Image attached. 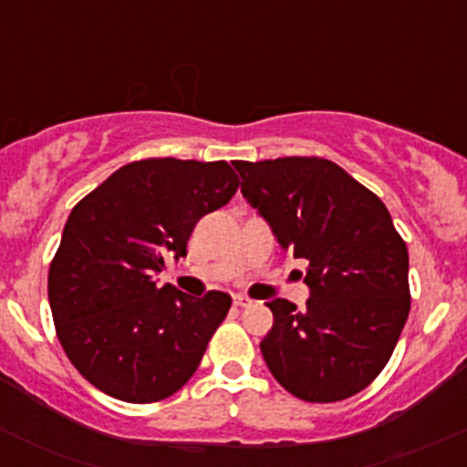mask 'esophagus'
<instances>
[{"instance_id":"esophagus-1","label":"esophagus","mask_w":467,"mask_h":467,"mask_svg":"<svg viewBox=\"0 0 467 467\" xmlns=\"http://www.w3.org/2000/svg\"><path fill=\"white\" fill-rule=\"evenodd\" d=\"M234 305H237V307H251L253 300L246 298V296H234Z\"/></svg>"}]
</instances>
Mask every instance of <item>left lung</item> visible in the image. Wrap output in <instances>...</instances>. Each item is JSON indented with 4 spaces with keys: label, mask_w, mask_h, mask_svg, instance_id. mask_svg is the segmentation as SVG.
Segmentation results:
<instances>
[{
    "label": "left lung",
    "mask_w": 467,
    "mask_h": 467,
    "mask_svg": "<svg viewBox=\"0 0 467 467\" xmlns=\"http://www.w3.org/2000/svg\"><path fill=\"white\" fill-rule=\"evenodd\" d=\"M242 194L282 248L307 260V309L266 303L273 327L260 343L273 378L305 402H338L389 364L407 323L409 251L368 187L325 158L234 160Z\"/></svg>",
    "instance_id": "8db88e82"
}]
</instances>
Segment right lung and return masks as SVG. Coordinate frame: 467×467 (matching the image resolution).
<instances>
[{
	"label": "right lung",
	"mask_w": 467,
	"mask_h": 467,
	"mask_svg": "<svg viewBox=\"0 0 467 467\" xmlns=\"http://www.w3.org/2000/svg\"><path fill=\"white\" fill-rule=\"evenodd\" d=\"M239 187L225 160L146 158L117 169L74 205L49 266L56 334L74 368L124 402H160L199 368L233 305L155 286L164 257L187 255L201 216Z\"/></svg>",
	"instance_id": "obj_1"
}]
</instances>
